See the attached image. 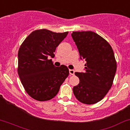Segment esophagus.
<instances>
[{
    "label": "esophagus",
    "mask_w": 130,
    "mask_h": 130,
    "mask_svg": "<svg viewBox=\"0 0 130 130\" xmlns=\"http://www.w3.org/2000/svg\"><path fill=\"white\" fill-rule=\"evenodd\" d=\"M69 72L70 75H75V71L73 70H69Z\"/></svg>",
    "instance_id": "1"
}]
</instances>
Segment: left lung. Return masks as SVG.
Instances as JSON below:
<instances>
[{
	"instance_id": "1",
	"label": "left lung",
	"mask_w": 130,
	"mask_h": 130,
	"mask_svg": "<svg viewBox=\"0 0 130 130\" xmlns=\"http://www.w3.org/2000/svg\"><path fill=\"white\" fill-rule=\"evenodd\" d=\"M72 36L80 59L86 62L85 72L75 73L79 83L73 87V94L79 102L94 104L104 98L113 83L117 70L113 49L92 31H75Z\"/></svg>"
}]
</instances>
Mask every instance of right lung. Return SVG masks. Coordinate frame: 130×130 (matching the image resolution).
<instances>
[{
	"label": "right lung",
	"mask_w": 130,
	"mask_h": 130,
	"mask_svg": "<svg viewBox=\"0 0 130 130\" xmlns=\"http://www.w3.org/2000/svg\"><path fill=\"white\" fill-rule=\"evenodd\" d=\"M68 33L45 29L34 31L20 47L18 75L27 93L37 101H49L54 98L69 75L65 65L57 67L51 59Z\"/></svg>",
	"instance_id": "right-lung-1"
}]
</instances>
